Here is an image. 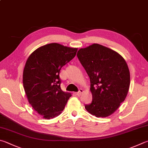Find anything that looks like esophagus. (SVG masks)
<instances>
[{
  "label": "esophagus",
  "instance_id": "esophagus-1",
  "mask_svg": "<svg viewBox=\"0 0 148 148\" xmlns=\"http://www.w3.org/2000/svg\"><path fill=\"white\" fill-rule=\"evenodd\" d=\"M83 92V89H82V88H81V89H79L78 92H76V95H77V96H80Z\"/></svg>",
  "mask_w": 148,
  "mask_h": 148
}]
</instances>
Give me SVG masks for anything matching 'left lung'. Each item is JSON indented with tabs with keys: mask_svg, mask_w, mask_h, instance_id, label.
Masks as SVG:
<instances>
[{
	"mask_svg": "<svg viewBox=\"0 0 148 148\" xmlns=\"http://www.w3.org/2000/svg\"><path fill=\"white\" fill-rule=\"evenodd\" d=\"M77 56L90 77L92 100L85 109L98 118L113 114L130 88L127 63L116 51L96 43L80 48Z\"/></svg>",
	"mask_w": 148,
	"mask_h": 148,
	"instance_id": "left-lung-1",
	"label": "left lung"
}]
</instances>
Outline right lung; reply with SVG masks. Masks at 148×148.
Returning a JSON list of instances; mask_svg holds the SVG:
<instances>
[{"label": "right lung", "instance_id": "right-lung-1", "mask_svg": "<svg viewBox=\"0 0 148 148\" xmlns=\"http://www.w3.org/2000/svg\"><path fill=\"white\" fill-rule=\"evenodd\" d=\"M77 48L50 43L32 52L23 71V83L29 103L45 119L60 115L72 96L61 90L60 72L76 54Z\"/></svg>", "mask_w": 148, "mask_h": 148}]
</instances>
